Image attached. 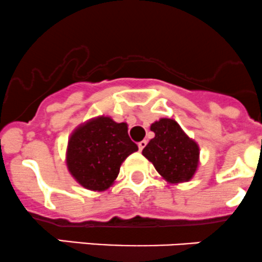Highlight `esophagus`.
<instances>
[{
    "label": "esophagus",
    "mask_w": 262,
    "mask_h": 262,
    "mask_svg": "<svg viewBox=\"0 0 262 262\" xmlns=\"http://www.w3.org/2000/svg\"><path fill=\"white\" fill-rule=\"evenodd\" d=\"M146 144H147L146 140H142V141H140V142H139V149L142 150L145 146H146Z\"/></svg>",
    "instance_id": "obj_1"
}]
</instances>
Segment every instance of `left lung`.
<instances>
[{"label": "left lung", "instance_id": "obj_1", "mask_svg": "<svg viewBox=\"0 0 262 262\" xmlns=\"http://www.w3.org/2000/svg\"><path fill=\"white\" fill-rule=\"evenodd\" d=\"M154 139L142 154L168 182H186L195 174L199 163V146L176 121L162 118L151 125Z\"/></svg>", "mask_w": 262, "mask_h": 262}]
</instances>
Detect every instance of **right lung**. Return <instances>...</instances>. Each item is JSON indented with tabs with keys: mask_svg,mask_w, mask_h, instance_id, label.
Segmentation results:
<instances>
[{
	"mask_svg": "<svg viewBox=\"0 0 262 262\" xmlns=\"http://www.w3.org/2000/svg\"><path fill=\"white\" fill-rule=\"evenodd\" d=\"M139 150L126 123L98 117L75 130L69 140L67 167L88 190L104 191L120 173L123 160Z\"/></svg>",
	"mask_w": 262,
	"mask_h": 262,
	"instance_id": "add662e5",
	"label": "right lung"
}]
</instances>
